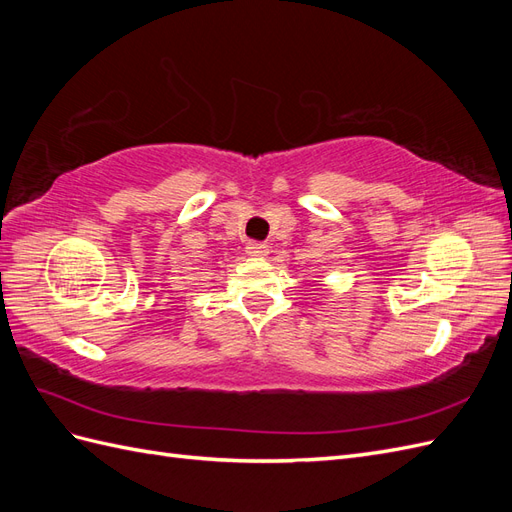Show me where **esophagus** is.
I'll list each match as a JSON object with an SVG mask.
<instances>
[{
	"label": "esophagus",
	"instance_id": "obj_1",
	"mask_svg": "<svg viewBox=\"0 0 512 512\" xmlns=\"http://www.w3.org/2000/svg\"><path fill=\"white\" fill-rule=\"evenodd\" d=\"M245 254L250 256V258H267L269 256V245L250 241V243L245 245Z\"/></svg>",
	"mask_w": 512,
	"mask_h": 512
}]
</instances>
